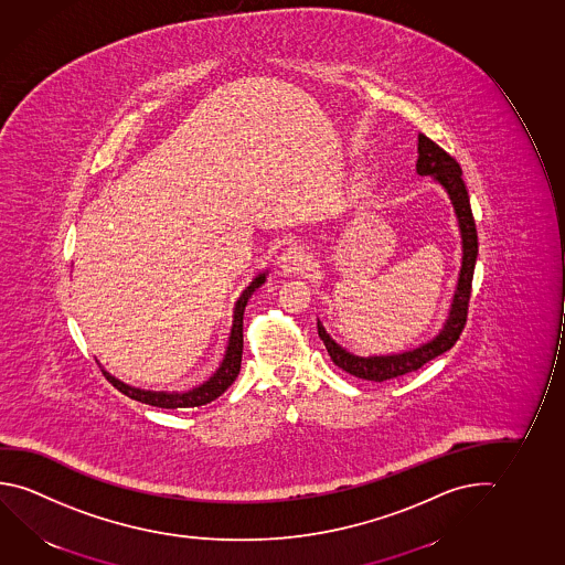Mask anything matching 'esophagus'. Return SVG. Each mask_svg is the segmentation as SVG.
I'll return each mask as SVG.
<instances>
[{
  "label": "esophagus",
  "instance_id": "esophagus-1",
  "mask_svg": "<svg viewBox=\"0 0 565 565\" xmlns=\"http://www.w3.org/2000/svg\"><path fill=\"white\" fill-rule=\"evenodd\" d=\"M311 266V256L301 246H287L279 256V268L281 274H301Z\"/></svg>",
  "mask_w": 565,
  "mask_h": 565
}]
</instances>
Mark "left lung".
<instances>
[{
  "label": "left lung",
  "mask_w": 565,
  "mask_h": 565,
  "mask_svg": "<svg viewBox=\"0 0 565 565\" xmlns=\"http://www.w3.org/2000/svg\"><path fill=\"white\" fill-rule=\"evenodd\" d=\"M417 172L420 175H433L435 182L440 183L458 217L461 235V268L458 287L451 299L450 315L444 322L443 330L436 334L430 342H425L418 348L399 352V354H387V356H356L330 339L329 332L324 330L321 321H317V330L321 337L330 360L344 370L347 374L367 380V382H387L393 377L415 372L423 367L426 362L435 360L444 352H448L458 339L461 330L468 321L469 296H471V279L473 268L478 260V228L471 215L468 190L461 178V168L454 158L436 145L435 140L428 139L425 135H418V160Z\"/></svg>",
  "instance_id": "1"
}]
</instances>
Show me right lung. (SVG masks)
Here are the masks:
<instances>
[{"label":"right lung","mask_w":565,"mask_h":565,"mask_svg":"<svg viewBox=\"0 0 565 565\" xmlns=\"http://www.w3.org/2000/svg\"><path fill=\"white\" fill-rule=\"evenodd\" d=\"M266 274H258L250 286L246 287L243 296L238 297L235 303V311H233V327H231V337H228V344H226L225 358L218 365L217 372L209 377L207 382L201 383L200 387L185 391V393H166V391H145L130 387L127 383L115 380L114 375L107 374L104 370V375L107 382L114 383V387L121 391L122 395H127L130 399L147 403L152 407L160 408H190L201 407L207 405L211 401L217 399L225 393L236 375L241 372V362H243V317L244 307L248 303L252 294L266 281Z\"/></svg>","instance_id":"add662e5"}]
</instances>
